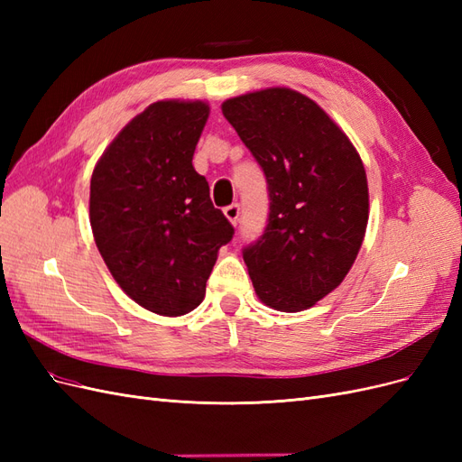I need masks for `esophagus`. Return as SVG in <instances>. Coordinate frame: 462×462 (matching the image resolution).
Here are the masks:
<instances>
[{"mask_svg":"<svg viewBox=\"0 0 462 462\" xmlns=\"http://www.w3.org/2000/svg\"><path fill=\"white\" fill-rule=\"evenodd\" d=\"M223 214H226V217L233 223V226H236V221H239V216H241V206L239 204L226 206L223 208Z\"/></svg>","mask_w":462,"mask_h":462,"instance_id":"1","label":"esophagus"}]
</instances>
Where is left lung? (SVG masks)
<instances>
[{
	"instance_id": "obj_1",
	"label": "left lung",
	"mask_w": 462,
	"mask_h": 462,
	"mask_svg": "<svg viewBox=\"0 0 462 462\" xmlns=\"http://www.w3.org/2000/svg\"><path fill=\"white\" fill-rule=\"evenodd\" d=\"M221 109L268 185V223L243 248L256 295L282 312L310 309L343 282L365 239V165L346 134L300 92H250Z\"/></svg>"
}]
</instances>
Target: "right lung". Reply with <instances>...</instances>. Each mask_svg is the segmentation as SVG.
Here are the masks:
<instances>
[{
	"mask_svg": "<svg viewBox=\"0 0 462 462\" xmlns=\"http://www.w3.org/2000/svg\"><path fill=\"white\" fill-rule=\"evenodd\" d=\"M204 102L148 106L96 163L90 226L97 250L127 295L146 310L183 316L235 229L192 167L208 121Z\"/></svg>",
	"mask_w": 462,
	"mask_h": 462,
	"instance_id": "1",
	"label": "right lung"
}]
</instances>
